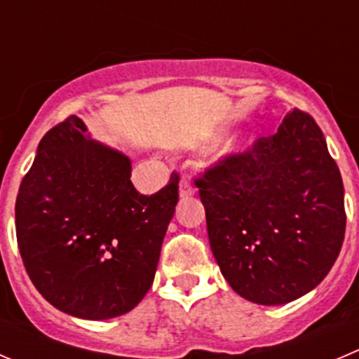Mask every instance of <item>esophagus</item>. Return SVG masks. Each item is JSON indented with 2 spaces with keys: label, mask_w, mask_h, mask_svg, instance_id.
Segmentation results:
<instances>
[{
  "label": "esophagus",
  "mask_w": 359,
  "mask_h": 359,
  "mask_svg": "<svg viewBox=\"0 0 359 359\" xmlns=\"http://www.w3.org/2000/svg\"><path fill=\"white\" fill-rule=\"evenodd\" d=\"M194 192H196V190H194L192 183H190L189 180H182V182H180V197H189L192 196Z\"/></svg>",
  "instance_id": "1"
}]
</instances>
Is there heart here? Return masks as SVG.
<instances>
[{"instance_id": "b5f03b06", "label": "heart", "mask_w": 359, "mask_h": 359, "mask_svg": "<svg viewBox=\"0 0 359 359\" xmlns=\"http://www.w3.org/2000/svg\"><path fill=\"white\" fill-rule=\"evenodd\" d=\"M243 149H245L243 144H234V146H231V148H229V151H231V153H241Z\"/></svg>"}]
</instances>
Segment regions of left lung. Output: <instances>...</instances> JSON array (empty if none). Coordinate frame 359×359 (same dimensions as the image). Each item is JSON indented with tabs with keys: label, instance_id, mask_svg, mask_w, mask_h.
Wrapping results in <instances>:
<instances>
[{
	"label": "left lung",
	"instance_id": "left-lung-1",
	"mask_svg": "<svg viewBox=\"0 0 359 359\" xmlns=\"http://www.w3.org/2000/svg\"><path fill=\"white\" fill-rule=\"evenodd\" d=\"M196 187L222 275L248 302H294L335 264L346 234L344 183L306 112H289L275 135L225 156Z\"/></svg>",
	"mask_w": 359,
	"mask_h": 359
}]
</instances>
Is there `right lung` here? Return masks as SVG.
<instances>
[{
    "label": "right lung",
    "mask_w": 359,
    "mask_h": 359,
    "mask_svg": "<svg viewBox=\"0 0 359 359\" xmlns=\"http://www.w3.org/2000/svg\"><path fill=\"white\" fill-rule=\"evenodd\" d=\"M130 172V158L93 141L77 116L40 141L17 194V245L36 291L61 312L111 319L151 287L180 176L142 196Z\"/></svg>",
    "instance_id": "obj_1"
}]
</instances>
